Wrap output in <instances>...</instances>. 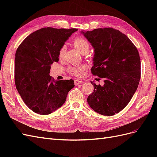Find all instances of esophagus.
<instances>
[{
    "instance_id": "34e87169",
    "label": "esophagus",
    "mask_w": 157,
    "mask_h": 157,
    "mask_svg": "<svg viewBox=\"0 0 157 157\" xmlns=\"http://www.w3.org/2000/svg\"><path fill=\"white\" fill-rule=\"evenodd\" d=\"M74 82H75V85H77V84L82 83L83 80H80V79H75V80H74Z\"/></svg>"
}]
</instances>
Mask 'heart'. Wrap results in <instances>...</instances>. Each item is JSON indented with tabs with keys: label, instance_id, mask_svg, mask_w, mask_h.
I'll use <instances>...</instances> for the list:
<instances>
[{
	"label": "heart",
	"instance_id": "obj_1",
	"mask_svg": "<svg viewBox=\"0 0 157 157\" xmlns=\"http://www.w3.org/2000/svg\"><path fill=\"white\" fill-rule=\"evenodd\" d=\"M73 44L76 48L82 54L84 52H88L90 48V44L88 42L84 39V38L77 36L73 40ZM66 50V46H62L59 50V58H62L65 55ZM86 69V67L84 65H78L71 66L68 69V72L71 75L76 76V77H80L83 74V71Z\"/></svg>",
	"mask_w": 157,
	"mask_h": 157
}]
</instances>
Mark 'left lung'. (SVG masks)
Wrapping results in <instances>:
<instances>
[{"mask_svg":"<svg viewBox=\"0 0 157 157\" xmlns=\"http://www.w3.org/2000/svg\"><path fill=\"white\" fill-rule=\"evenodd\" d=\"M94 48L92 73L104 78L103 86L94 85L88 97L90 107L102 115L112 116L131 100L141 77L139 52L126 35L111 27L81 31Z\"/></svg>","mask_w":157,"mask_h":157,"instance_id":"1","label":"left lung"}]
</instances>
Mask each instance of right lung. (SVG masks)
I'll use <instances>...</instances> for the list:
<instances>
[{
	"mask_svg": "<svg viewBox=\"0 0 157 157\" xmlns=\"http://www.w3.org/2000/svg\"><path fill=\"white\" fill-rule=\"evenodd\" d=\"M77 29L44 27L27 36L17 48L14 65L16 87L23 101L40 115H48L63 105L74 80H55L51 65L59 61V50Z\"/></svg>",
	"mask_w": 157,
	"mask_h": 157,
	"instance_id": "obj_1",
	"label": "right lung"
}]
</instances>
